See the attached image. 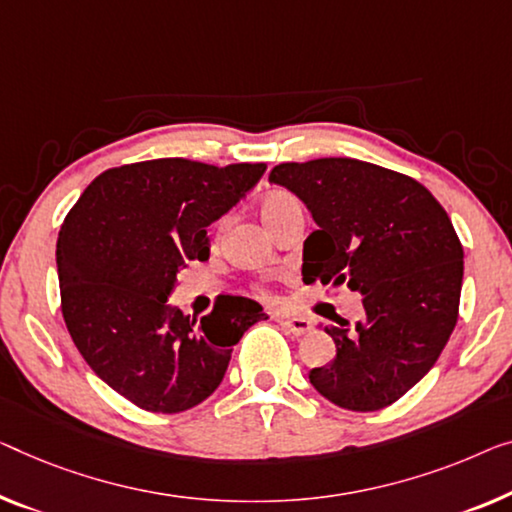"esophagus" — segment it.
Here are the masks:
<instances>
[{
  "label": "esophagus",
  "instance_id": "obj_1",
  "mask_svg": "<svg viewBox=\"0 0 512 512\" xmlns=\"http://www.w3.org/2000/svg\"><path fill=\"white\" fill-rule=\"evenodd\" d=\"M280 324L285 326V329L292 335H305L312 331L310 319H305V317H282Z\"/></svg>",
  "mask_w": 512,
  "mask_h": 512
}]
</instances>
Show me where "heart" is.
<instances>
[{"instance_id": "b5f03b06", "label": "heart", "mask_w": 512, "mask_h": 512, "mask_svg": "<svg viewBox=\"0 0 512 512\" xmlns=\"http://www.w3.org/2000/svg\"><path fill=\"white\" fill-rule=\"evenodd\" d=\"M301 211L299 200L292 193H285V190H273V193H266L259 202V216H262L264 225L273 230L280 220H285L289 213Z\"/></svg>"}]
</instances>
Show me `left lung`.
<instances>
[{"label": "left lung", "instance_id": "left-lung-1", "mask_svg": "<svg viewBox=\"0 0 512 512\" xmlns=\"http://www.w3.org/2000/svg\"><path fill=\"white\" fill-rule=\"evenodd\" d=\"M312 213L303 280L363 296L354 326L326 324L335 358L310 384L349 411H377L421 381L446 347L460 308L464 253L430 190L356 158L280 163L269 174Z\"/></svg>", "mask_w": 512, "mask_h": 512}]
</instances>
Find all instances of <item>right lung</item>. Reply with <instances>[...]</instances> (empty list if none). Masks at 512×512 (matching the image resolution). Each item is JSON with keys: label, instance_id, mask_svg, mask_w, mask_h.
Segmentation results:
<instances>
[{"label": "right lung", "instance_id": "right-lung-1", "mask_svg": "<svg viewBox=\"0 0 512 512\" xmlns=\"http://www.w3.org/2000/svg\"><path fill=\"white\" fill-rule=\"evenodd\" d=\"M264 163L186 158L121 165L89 183L61 225L57 273L66 329L91 370L140 409L179 414L209 398L262 305L227 296L190 319L167 299L207 227L246 197Z\"/></svg>", "mask_w": 512, "mask_h": 512}]
</instances>
